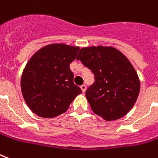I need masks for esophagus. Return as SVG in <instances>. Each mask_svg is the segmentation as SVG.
<instances>
[{
	"instance_id": "esophagus-1",
	"label": "esophagus",
	"mask_w": 158,
	"mask_h": 158,
	"mask_svg": "<svg viewBox=\"0 0 158 158\" xmlns=\"http://www.w3.org/2000/svg\"><path fill=\"white\" fill-rule=\"evenodd\" d=\"M80 88H81V90H82L83 92H85V90H86V85H82L80 86Z\"/></svg>"
}]
</instances>
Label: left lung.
I'll return each instance as SVG.
<instances>
[{
  "label": "left lung",
  "instance_id": "left-lung-1",
  "mask_svg": "<svg viewBox=\"0 0 158 158\" xmlns=\"http://www.w3.org/2000/svg\"><path fill=\"white\" fill-rule=\"evenodd\" d=\"M77 60L94 74V83L85 91L93 112L106 121L128 113L138 98L140 84L127 58L113 47L98 46L81 48Z\"/></svg>",
  "mask_w": 158,
  "mask_h": 158
}]
</instances>
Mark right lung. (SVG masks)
Instances as JSON below:
<instances>
[{
    "label": "right lung",
    "instance_id": "add662e5",
    "mask_svg": "<svg viewBox=\"0 0 158 158\" xmlns=\"http://www.w3.org/2000/svg\"><path fill=\"white\" fill-rule=\"evenodd\" d=\"M79 47L54 44L39 49L26 64L21 90L26 104L38 116L53 118L68 110L82 92L73 83L70 63Z\"/></svg>",
    "mask_w": 158,
    "mask_h": 158
}]
</instances>
